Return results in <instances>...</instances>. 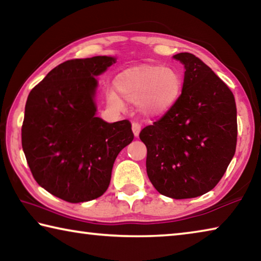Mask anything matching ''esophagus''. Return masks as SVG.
I'll return each mask as SVG.
<instances>
[{"instance_id": "1", "label": "esophagus", "mask_w": 261, "mask_h": 261, "mask_svg": "<svg viewBox=\"0 0 261 261\" xmlns=\"http://www.w3.org/2000/svg\"><path fill=\"white\" fill-rule=\"evenodd\" d=\"M140 129H141L140 124H138V123H136V122L132 123V132H134L135 137H138V136H139V134H140Z\"/></svg>"}]
</instances>
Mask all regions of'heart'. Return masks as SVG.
I'll list each match as a JSON object with an SVG mask.
<instances>
[{"label": "heart", "instance_id": "heart-1", "mask_svg": "<svg viewBox=\"0 0 261 261\" xmlns=\"http://www.w3.org/2000/svg\"><path fill=\"white\" fill-rule=\"evenodd\" d=\"M115 87L127 101L138 103L145 114L156 116L167 113L177 102L183 90V78L177 69L141 64L126 69L115 78ZM108 103L122 105L116 92L107 94Z\"/></svg>", "mask_w": 261, "mask_h": 261}]
</instances>
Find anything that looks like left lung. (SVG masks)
I'll use <instances>...</instances> for the list:
<instances>
[{
	"label": "left lung",
	"instance_id": "left-lung-1",
	"mask_svg": "<svg viewBox=\"0 0 261 261\" xmlns=\"http://www.w3.org/2000/svg\"><path fill=\"white\" fill-rule=\"evenodd\" d=\"M173 59L185 69L182 94L139 138L153 187L188 199L211 191L226 173L236 151L237 110L232 92L200 59L190 53Z\"/></svg>",
	"mask_w": 261,
	"mask_h": 261
}]
</instances>
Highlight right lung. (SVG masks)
<instances>
[{"label":"right lung","instance_id":"add662e5","mask_svg":"<svg viewBox=\"0 0 261 261\" xmlns=\"http://www.w3.org/2000/svg\"><path fill=\"white\" fill-rule=\"evenodd\" d=\"M114 56L67 61L30 92L21 146L34 179L69 202L96 199L108 189L114 162L134 140L127 120L96 116L95 77L116 63Z\"/></svg>","mask_w":261,"mask_h":261}]
</instances>
